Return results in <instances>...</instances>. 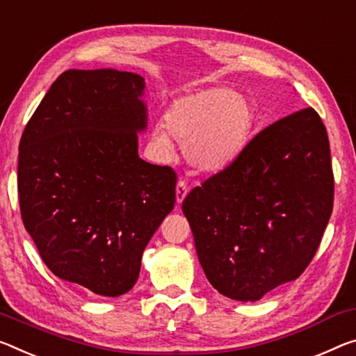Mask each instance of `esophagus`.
<instances>
[{
	"label": "esophagus",
	"mask_w": 356,
	"mask_h": 356,
	"mask_svg": "<svg viewBox=\"0 0 356 356\" xmlns=\"http://www.w3.org/2000/svg\"><path fill=\"white\" fill-rule=\"evenodd\" d=\"M187 193H188V185H187V182H185L184 179H180L179 182H177V187H176V200H177L179 204L185 200V196H187Z\"/></svg>",
	"instance_id": "obj_1"
}]
</instances>
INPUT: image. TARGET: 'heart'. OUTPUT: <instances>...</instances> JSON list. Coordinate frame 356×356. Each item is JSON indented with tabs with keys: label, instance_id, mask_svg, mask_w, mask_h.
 Segmentation results:
<instances>
[{
	"label": "heart",
	"instance_id": "1",
	"mask_svg": "<svg viewBox=\"0 0 356 356\" xmlns=\"http://www.w3.org/2000/svg\"><path fill=\"white\" fill-rule=\"evenodd\" d=\"M255 109L233 88L211 87L177 98L169 106L165 127L154 131V143L171 150V138L201 171L216 172L228 166L250 138Z\"/></svg>",
	"mask_w": 356,
	"mask_h": 356
}]
</instances>
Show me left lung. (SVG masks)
Here are the masks:
<instances>
[{"mask_svg":"<svg viewBox=\"0 0 356 356\" xmlns=\"http://www.w3.org/2000/svg\"><path fill=\"white\" fill-rule=\"evenodd\" d=\"M334 174L317 111H296L185 196L182 211L207 280L236 301H258L300 277L330 222Z\"/></svg>","mask_w":356,"mask_h":356,"instance_id":"left-lung-1","label":"left lung"}]
</instances>
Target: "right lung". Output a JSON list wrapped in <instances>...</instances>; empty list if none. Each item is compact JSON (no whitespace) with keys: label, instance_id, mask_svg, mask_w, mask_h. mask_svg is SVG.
Returning <instances> with one entry per match:
<instances>
[{"label":"right lung","instance_id":"1","mask_svg":"<svg viewBox=\"0 0 356 356\" xmlns=\"http://www.w3.org/2000/svg\"><path fill=\"white\" fill-rule=\"evenodd\" d=\"M139 74L67 70L19 145L22 220L56 277L98 296L136 284L145 245L176 204V171L138 155Z\"/></svg>","mask_w":356,"mask_h":356}]
</instances>
